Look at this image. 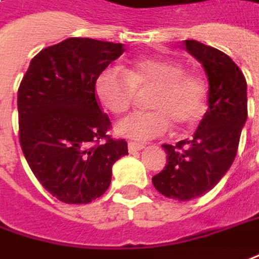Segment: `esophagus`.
I'll use <instances>...</instances> for the list:
<instances>
[{
	"mask_svg": "<svg viewBox=\"0 0 259 259\" xmlns=\"http://www.w3.org/2000/svg\"><path fill=\"white\" fill-rule=\"evenodd\" d=\"M144 148V144H138V142H128V151L130 152H137V151H141Z\"/></svg>",
	"mask_w": 259,
	"mask_h": 259,
	"instance_id": "obj_1",
	"label": "esophagus"
}]
</instances>
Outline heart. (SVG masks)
<instances>
[{"label":"heart","instance_id":"b5f03b06","mask_svg":"<svg viewBox=\"0 0 259 259\" xmlns=\"http://www.w3.org/2000/svg\"><path fill=\"white\" fill-rule=\"evenodd\" d=\"M137 93L151 92L145 106L119 121L117 131L138 141L155 138L175 126H186L200 118L206 104V81L200 74L186 72L178 60L141 59L119 73L107 69L96 78L94 93L99 103L115 115L133 106Z\"/></svg>","mask_w":259,"mask_h":259}]
</instances>
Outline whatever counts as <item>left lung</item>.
I'll return each mask as SVG.
<instances>
[{
	"label": "left lung",
	"mask_w": 259,
	"mask_h": 259,
	"mask_svg": "<svg viewBox=\"0 0 259 259\" xmlns=\"http://www.w3.org/2000/svg\"><path fill=\"white\" fill-rule=\"evenodd\" d=\"M186 51L203 66L208 80V110L193 138L163 144L166 165L155 175V189L169 199L200 197L220 182L234 162L247 121V80L222 51L185 40Z\"/></svg>",
	"instance_id": "8db88e82"
}]
</instances>
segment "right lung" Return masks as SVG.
I'll list each match as a JSON object with an SVG mask.
<instances>
[{
    "instance_id": "add662e5",
    "label": "right lung",
    "mask_w": 259,
    "mask_h": 259,
    "mask_svg": "<svg viewBox=\"0 0 259 259\" xmlns=\"http://www.w3.org/2000/svg\"><path fill=\"white\" fill-rule=\"evenodd\" d=\"M124 45L69 37L31 60L18 89L19 142L39 183L67 204L106 193L111 167L128 153L108 135L111 121L96 97L100 73Z\"/></svg>"
}]
</instances>
